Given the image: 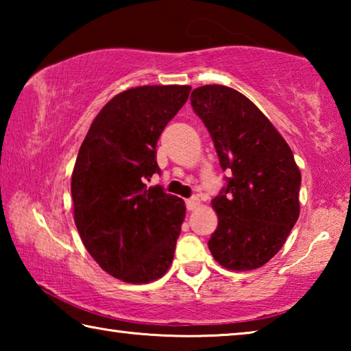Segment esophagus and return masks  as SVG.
Returning <instances> with one entry per match:
<instances>
[{
    "instance_id": "esophagus-1",
    "label": "esophagus",
    "mask_w": 351,
    "mask_h": 351,
    "mask_svg": "<svg viewBox=\"0 0 351 351\" xmlns=\"http://www.w3.org/2000/svg\"><path fill=\"white\" fill-rule=\"evenodd\" d=\"M198 206H199V198L198 197H192V198L186 199V207H187L189 212L190 210H195Z\"/></svg>"
}]
</instances>
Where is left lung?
Segmentation results:
<instances>
[{"mask_svg": "<svg viewBox=\"0 0 351 351\" xmlns=\"http://www.w3.org/2000/svg\"><path fill=\"white\" fill-rule=\"evenodd\" d=\"M190 104L230 173L212 199L218 226L207 245L224 268H260L280 251L299 218L302 176L294 154L263 112L232 88L199 86Z\"/></svg>", "mask_w": 351, "mask_h": 351, "instance_id": "obj_1", "label": "left lung"}]
</instances>
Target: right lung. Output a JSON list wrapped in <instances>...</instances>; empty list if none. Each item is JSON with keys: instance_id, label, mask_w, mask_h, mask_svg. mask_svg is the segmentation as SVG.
Returning a JSON list of instances; mask_svg holds the SVG:
<instances>
[{"instance_id": "add662e5", "label": "right lung", "mask_w": 351, "mask_h": 351, "mask_svg": "<svg viewBox=\"0 0 351 351\" xmlns=\"http://www.w3.org/2000/svg\"><path fill=\"white\" fill-rule=\"evenodd\" d=\"M192 88L138 86L106 104L75 159L71 193L86 251L119 280L148 283L170 268L186 217L181 198L147 187L156 144Z\"/></svg>"}]
</instances>
